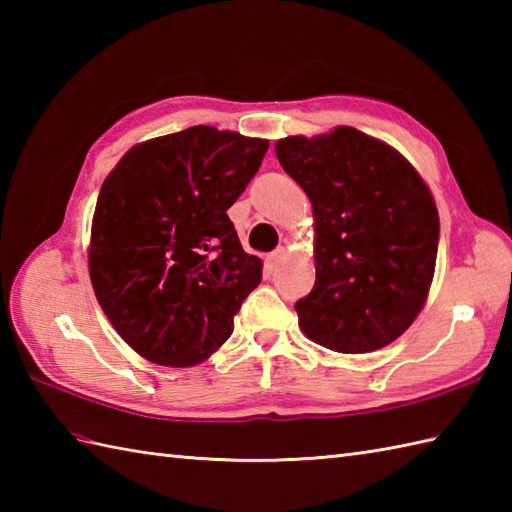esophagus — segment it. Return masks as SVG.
<instances>
[{
	"label": "esophagus",
	"mask_w": 512,
	"mask_h": 512,
	"mask_svg": "<svg viewBox=\"0 0 512 512\" xmlns=\"http://www.w3.org/2000/svg\"><path fill=\"white\" fill-rule=\"evenodd\" d=\"M284 257H286V248H277L266 257V262L270 268H277L281 262H284Z\"/></svg>",
	"instance_id": "1"
}]
</instances>
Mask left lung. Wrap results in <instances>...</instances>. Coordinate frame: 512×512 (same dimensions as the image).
<instances>
[{
  "mask_svg": "<svg viewBox=\"0 0 512 512\" xmlns=\"http://www.w3.org/2000/svg\"><path fill=\"white\" fill-rule=\"evenodd\" d=\"M314 209L317 281L295 303L310 341L343 354L385 347L424 306L440 220L427 184L398 151L339 127L275 145Z\"/></svg>",
  "mask_w": 512,
  "mask_h": 512,
  "instance_id": "8db88e82",
  "label": "left lung"
}]
</instances>
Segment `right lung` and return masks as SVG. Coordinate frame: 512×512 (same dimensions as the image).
Listing matches in <instances>:
<instances>
[{
  "label": "right lung",
  "instance_id": "obj_1",
  "mask_svg": "<svg viewBox=\"0 0 512 512\" xmlns=\"http://www.w3.org/2000/svg\"><path fill=\"white\" fill-rule=\"evenodd\" d=\"M268 140L195 125L129 149L105 178L92 220L90 277L129 347L169 367L204 361L262 281L228 209Z\"/></svg>",
  "mask_w": 512,
  "mask_h": 512
}]
</instances>
